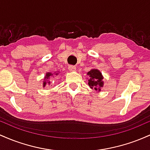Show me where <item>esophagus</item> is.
<instances>
[{
  "label": "esophagus",
  "mask_w": 150,
  "mask_h": 150,
  "mask_svg": "<svg viewBox=\"0 0 150 150\" xmlns=\"http://www.w3.org/2000/svg\"><path fill=\"white\" fill-rule=\"evenodd\" d=\"M68 69L70 70V71H75V70H76V67H75V65H70V66L68 67Z\"/></svg>",
  "instance_id": "1"
}]
</instances>
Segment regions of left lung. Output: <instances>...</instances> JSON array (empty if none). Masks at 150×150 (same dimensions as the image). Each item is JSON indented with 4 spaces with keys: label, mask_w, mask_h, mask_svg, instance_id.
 I'll list each match as a JSON object with an SVG mask.
<instances>
[{
    "label": "left lung",
    "mask_w": 150,
    "mask_h": 150,
    "mask_svg": "<svg viewBox=\"0 0 150 150\" xmlns=\"http://www.w3.org/2000/svg\"><path fill=\"white\" fill-rule=\"evenodd\" d=\"M87 75H89V80H88V85L91 88L94 89L95 90L100 91V87L103 86V77L99 70L97 69H93L88 72ZM99 86L100 88H98V87Z\"/></svg>",
    "instance_id": "obj_1"
}]
</instances>
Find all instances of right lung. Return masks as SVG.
<instances>
[{
  "mask_svg": "<svg viewBox=\"0 0 150 150\" xmlns=\"http://www.w3.org/2000/svg\"><path fill=\"white\" fill-rule=\"evenodd\" d=\"M56 75H57V73H56ZM51 76H53V74H51V73H48L46 74V76H45V79H49V77H51ZM46 81H47V80H46L45 82H44V85H43V86H44V87H45V85H46ZM49 83L50 84V82H49Z\"/></svg>",
  "mask_w": 150,
  "mask_h": 150,
  "instance_id": "1",
  "label": "right lung"
}]
</instances>
